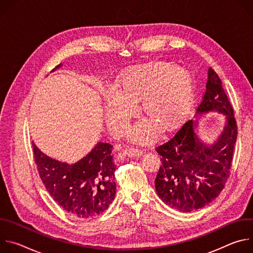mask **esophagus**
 <instances>
[{
	"mask_svg": "<svg viewBox=\"0 0 253 253\" xmlns=\"http://www.w3.org/2000/svg\"><path fill=\"white\" fill-rule=\"evenodd\" d=\"M126 156L128 157H139L143 155V151L140 149H136V148H127L124 150L123 152Z\"/></svg>",
	"mask_w": 253,
	"mask_h": 253,
	"instance_id": "1",
	"label": "esophagus"
}]
</instances>
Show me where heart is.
Wrapping results in <instances>:
<instances>
[{
  "mask_svg": "<svg viewBox=\"0 0 253 253\" xmlns=\"http://www.w3.org/2000/svg\"><path fill=\"white\" fill-rule=\"evenodd\" d=\"M114 96L105 101V120L110 130L121 134L141 102V112L149 121L131 133L133 142L145 143L157 135V126L168 131L188 114L194 101L191 72L172 63L153 62L131 67L119 77Z\"/></svg>",
  "mask_w": 253,
  "mask_h": 253,
  "instance_id": "b5f03b06",
  "label": "heart"
}]
</instances>
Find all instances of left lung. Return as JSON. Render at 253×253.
<instances>
[{"label": "left lung", "instance_id": "left-lung-1", "mask_svg": "<svg viewBox=\"0 0 253 253\" xmlns=\"http://www.w3.org/2000/svg\"><path fill=\"white\" fill-rule=\"evenodd\" d=\"M211 112L222 114L226 124L216 139L208 143L200 137L198 124L200 116ZM236 138L233 109L220 78L210 68L206 92L195 117L156 148L162 161L155 179L159 198L182 212H191L212 202L229 176Z\"/></svg>", "mask_w": 253, "mask_h": 253}]
</instances>
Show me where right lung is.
Segmentation results:
<instances>
[{"instance_id":"1","label":"right lung","mask_w":253,"mask_h":253,"mask_svg":"<svg viewBox=\"0 0 253 253\" xmlns=\"http://www.w3.org/2000/svg\"><path fill=\"white\" fill-rule=\"evenodd\" d=\"M62 67L58 65L52 72ZM35 162L42 181L53 199L66 211L80 218L102 214L115 198L116 165L113 146L98 142L76 163L51 158L33 142Z\"/></svg>"}]
</instances>
